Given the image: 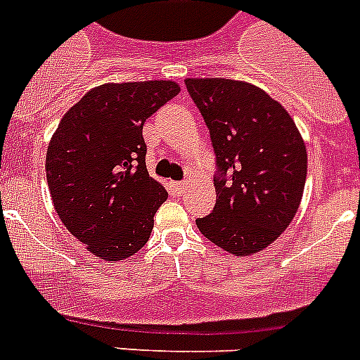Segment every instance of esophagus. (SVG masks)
<instances>
[{"label":"esophagus","mask_w":360,"mask_h":360,"mask_svg":"<svg viewBox=\"0 0 360 360\" xmlns=\"http://www.w3.org/2000/svg\"><path fill=\"white\" fill-rule=\"evenodd\" d=\"M171 187H173L176 193H184V189H186V184H184V182H171Z\"/></svg>","instance_id":"1"}]
</instances>
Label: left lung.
Returning a JSON list of instances; mask_svg holds the SVG:
<instances>
[{"mask_svg":"<svg viewBox=\"0 0 360 360\" xmlns=\"http://www.w3.org/2000/svg\"><path fill=\"white\" fill-rule=\"evenodd\" d=\"M211 131L216 205L196 219L203 236L234 256L266 249L303 198L307 146L288 111L262 88L221 77L186 79Z\"/></svg>","mask_w":360,"mask_h":360,"instance_id":"obj_1","label":"left lung"}]
</instances>
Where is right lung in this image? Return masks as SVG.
I'll return each mask as SVG.
<instances>
[{
	"label": "right lung",
	"mask_w": 360,
	"mask_h": 360,
	"mask_svg": "<svg viewBox=\"0 0 360 360\" xmlns=\"http://www.w3.org/2000/svg\"><path fill=\"white\" fill-rule=\"evenodd\" d=\"M178 94L174 81L95 86L52 135L44 169L53 209L98 259H126L151 236L167 191L149 176L142 128Z\"/></svg>",
	"instance_id": "obj_1"
}]
</instances>
